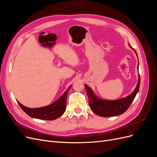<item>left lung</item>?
<instances>
[{
    "mask_svg": "<svg viewBox=\"0 0 157 157\" xmlns=\"http://www.w3.org/2000/svg\"><path fill=\"white\" fill-rule=\"evenodd\" d=\"M135 52L137 55L136 50ZM137 69H138V66H137ZM84 86L85 88H86L87 95L88 96L89 106L90 109H91V110L95 114H96L97 115L100 117H114L124 113L130 106L132 103L134 101L137 93L139 91L140 86V77L139 75L138 83H137V86L134 92L126 98L115 101L101 100V99H99L96 97L92 90L87 85L85 84Z\"/></svg>",
    "mask_w": 157,
    "mask_h": 157,
    "instance_id": "left-lung-1",
    "label": "left lung"
}]
</instances>
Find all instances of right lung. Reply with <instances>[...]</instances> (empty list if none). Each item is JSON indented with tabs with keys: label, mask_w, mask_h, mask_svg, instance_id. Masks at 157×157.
I'll return each instance as SVG.
<instances>
[{
	"label": "right lung",
	"mask_w": 157,
	"mask_h": 157,
	"mask_svg": "<svg viewBox=\"0 0 157 157\" xmlns=\"http://www.w3.org/2000/svg\"><path fill=\"white\" fill-rule=\"evenodd\" d=\"M71 87V86L68 88V89L66 90L65 93L62 95V96L58 100H57L54 103L48 106L40 108L31 109L23 106L19 101H17V103L19 105L22 109V110L31 117L41 120L53 121L61 117L65 112L66 105H67V97L68 91Z\"/></svg>",
	"instance_id": "right-lung-1"
}]
</instances>
